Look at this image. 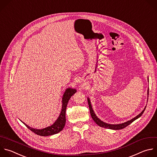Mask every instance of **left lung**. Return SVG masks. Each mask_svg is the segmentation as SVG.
I'll return each instance as SVG.
<instances>
[{
  "mask_svg": "<svg viewBox=\"0 0 157 157\" xmlns=\"http://www.w3.org/2000/svg\"><path fill=\"white\" fill-rule=\"evenodd\" d=\"M148 91H149V89H148L147 90V94L148 95ZM87 101H88V104H89V110H90V115L92 117V118L93 119V120L95 121V123L98 125L100 127L102 128H108L110 129H113V130H119V129H122L124 128H126V126H128L129 124H130L131 123H132L134 121H135L136 120H137V118H139V117H140L142 116V115L143 114V113L144 112L146 107H145V109H144V110L140 113L137 116H136V117H134V118H132V120L128 121L125 123H121V124H108L106 123H104L103 121H101L95 114V113L94 112V110L92 109V105H91V103L90 101V99L89 98H87Z\"/></svg>",
  "mask_w": 157,
  "mask_h": 157,
  "instance_id": "1",
  "label": "left lung"
}]
</instances>
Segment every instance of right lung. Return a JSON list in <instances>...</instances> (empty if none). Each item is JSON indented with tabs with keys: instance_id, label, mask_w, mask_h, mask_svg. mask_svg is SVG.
<instances>
[{
	"instance_id": "obj_1",
	"label": "right lung",
	"mask_w": 157,
	"mask_h": 157,
	"mask_svg": "<svg viewBox=\"0 0 157 157\" xmlns=\"http://www.w3.org/2000/svg\"><path fill=\"white\" fill-rule=\"evenodd\" d=\"M76 90L75 89H71V88H68L66 89L63 97H62V111L61 113L58 118V119L56 121V122L50 126L47 127L44 129H34L29 127L27 124H26L25 123H23L26 126L30 129L32 132L34 133L41 136H51V135H54L56 134L59 133L62 129L64 128V126L65 125L66 123V109L67 107V104L68 102L71 98V97L76 93Z\"/></svg>"
}]
</instances>
